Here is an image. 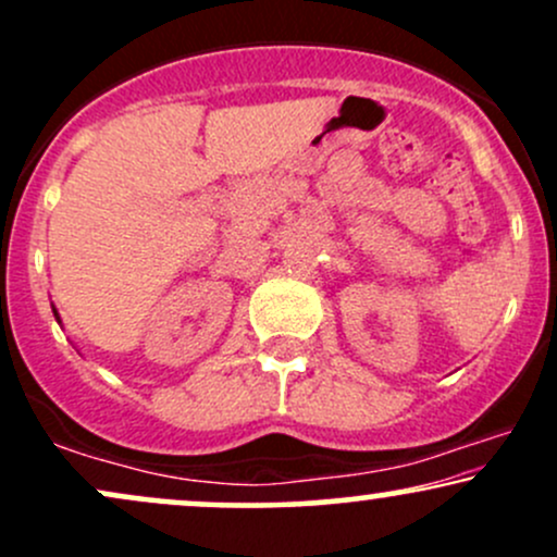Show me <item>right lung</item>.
Returning a JSON list of instances; mask_svg holds the SVG:
<instances>
[{"label":"right lung","instance_id":"add662e5","mask_svg":"<svg viewBox=\"0 0 557 557\" xmlns=\"http://www.w3.org/2000/svg\"><path fill=\"white\" fill-rule=\"evenodd\" d=\"M54 317H57V314H54Z\"/></svg>","mask_w":557,"mask_h":557}]
</instances>
